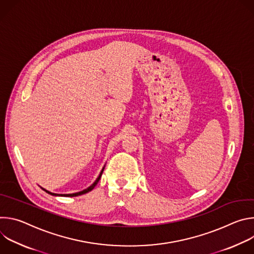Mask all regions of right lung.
I'll use <instances>...</instances> for the list:
<instances>
[{
	"label": "right lung",
	"instance_id": "add662e5",
	"mask_svg": "<svg viewBox=\"0 0 254 254\" xmlns=\"http://www.w3.org/2000/svg\"><path fill=\"white\" fill-rule=\"evenodd\" d=\"M105 167V166H104ZM104 167L102 168V170L100 171V173H99V176L97 177V179L94 181V183L91 185V186H89L88 188H86V189H84V190H82V191H80V192H76V193H72V194H56V193H52V192H49V191H47L46 189H43L46 193H48V194H50V195H52V196H63V197H75V196H79V195H83V194H85V193H88V192H90L91 190H93L94 189V187L97 185V183H98V181L100 180V178H101V175H102V173H103V170H104Z\"/></svg>",
	"mask_w": 254,
	"mask_h": 254
}]
</instances>
